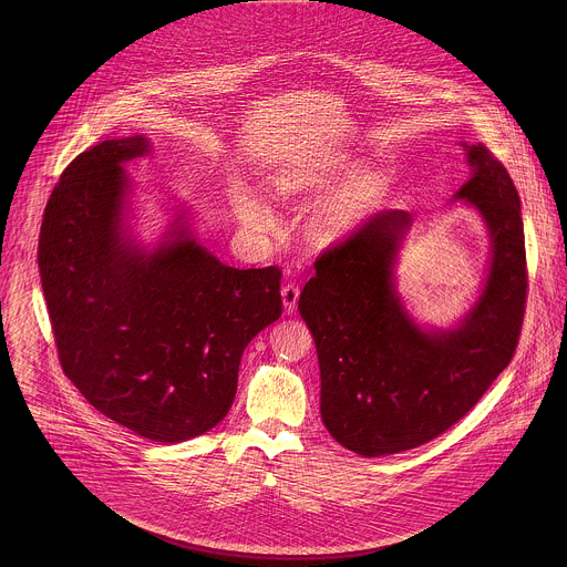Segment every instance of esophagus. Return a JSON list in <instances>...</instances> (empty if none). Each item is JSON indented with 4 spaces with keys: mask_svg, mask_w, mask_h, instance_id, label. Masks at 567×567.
Masks as SVG:
<instances>
[{
    "mask_svg": "<svg viewBox=\"0 0 567 567\" xmlns=\"http://www.w3.org/2000/svg\"><path fill=\"white\" fill-rule=\"evenodd\" d=\"M299 297H301V288L297 284H288V286L281 288V299H284V308H286L288 315L297 312Z\"/></svg>",
    "mask_w": 567,
    "mask_h": 567,
    "instance_id": "esophagus-1",
    "label": "esophagus"
}]
</instances>
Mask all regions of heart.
Listing matches in <instances>:
<instances>
[{
    "label": "heart",
    "instance_id": "1",
    "mask_svg": "<svg viewBox=\"0 0 567 567\" xmlns=\"http://www.w3.org/2000/svg\"><path fill=\"white\" fill-rule=\"evenodd\" d=\"M355 163L347 157H329L323 162L301 165L297 169H290L281 176V185L290 192L301 189H323L331 183L347 176ZM382 194V178L375 172H362L358 174L344 189H340L336 196H331L315 218V234L323 240H336L347 234H351L373 209L375 200ZM238 212L248 225L252 227H270V212L250 194L238 196Z\"/></svg>",
    "mask_w": 567,
    "mask_h": 567
}]
</instances>
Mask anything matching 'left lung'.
<instances>
[{
	"mask_svg": "<svg viewBox=\"0 0 567 567\" xmlns=\"http://www.w3.org/2000/svg\"><path fill=\"white\" fill-rule=\"evenodd\" d=\"M465 148L472 178L454 198L485 218L491 268L463 323L423 331L408 317L393 284L412 223L402 209L378 212L327 246L299 297L319 353L324 427L360 456L436 439L478 404L515 353L528 288L519 196L485 144Z\"/></svg>",
	"mask_w": 567,
	"mask_h": 567,
	"instance_id": "left-lung-1",
	"label": "left lung"
}]
</instances>
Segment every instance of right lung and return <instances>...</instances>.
Segmentation results:
<instances>
[{
    "mask_svg": "<svg viewBox=\"0 0 567 567\" xmlns=\"http://www.w3.org/2000/svg\"><path fill=\"white\" fill-rule=\"evenodd\" d=\"M142 135L65 167L48 200L39 270L61 367L84 400L135 434L178 443L234 404L246 344L281 317V270L234 268L185 225L146 252L122 234L124 163Z\"/></svg>",
    "mask_w": 567,
    "mask_h": 567,
    "instance_id": "1",
    "label": "right lung"
}]
</instances>
